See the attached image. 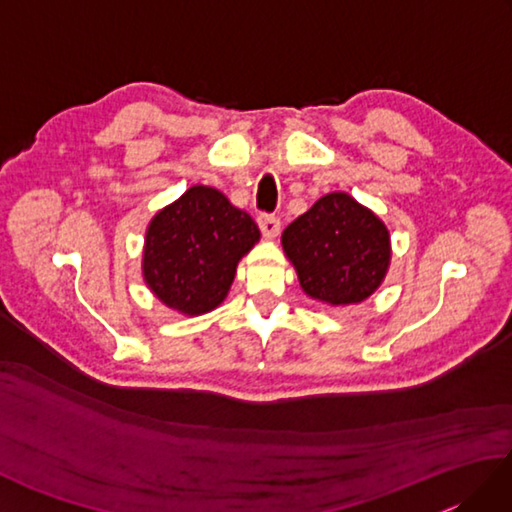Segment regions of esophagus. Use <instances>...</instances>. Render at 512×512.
I'll return each instance as SVG.
<instances>
[{
	"label": "esophagus",
	"instance_id": "1",
	"mask_svg": "<svg viewBox=\"0 0 512 512\" xmlns=\"http://www.w3.org/2000/svg\"><path fill=\"white\" fill-rule=\"evenodd\" d=\"M257 224H259V231H262V235L266 239H275L281 231V222L277 220L275 215H259Z\"/></svg>",
	"mask_w": 512,
	"mask_h": 512
}]
</instances>
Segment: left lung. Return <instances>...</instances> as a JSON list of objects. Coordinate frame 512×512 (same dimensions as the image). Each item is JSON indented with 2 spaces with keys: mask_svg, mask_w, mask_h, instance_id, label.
I'll return each mask as SVG.
<instances>
[{
  "mask_svg": "<svg viewBox=\"0 0 512 512\" xmlns=\"http://www.w3.org/2000/svg\"><path fill=\"white\" fill-rule=\"evenodd\" d=\"M281 246L301 290L328 306H352L372 297L391 264L385 222L343 191L323 195L288 224Z\"/></svg>",
  "mask_w": 512,
  "mask_h": 512,
  "instance_id": "8db88e82",
  "label": "left lung"
}]
</instances>
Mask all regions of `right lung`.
<instances>
[{
	"label": "right lung",
	"instance_id": "right-lung-1",
	"mask_svg": "<svg viewBox=\"0 0 512 512\" xmlns=\"http://www.w3.org/2000/svg\"><path fill=\"white\" fill-rule=\"evenodd\" d=\"M262 233L246 211L204 184L184 191L147 226L143 279L154 297L184 317H200L226 299L239 259Z\"/></svg>",
	"mask_w": 512,
	"mask_h": 512
}]
</instances>
